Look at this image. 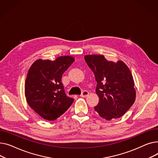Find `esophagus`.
<instances>
[{"instance_id":"1","label":"esophagus","mask_w":158,"mask_h":158,"mask_svg":"<svg viewBox=\"0 0 158 158\" xmlns=\"http://www.w3.org/2000/svg\"><path fill=\"white\" fill-rule=\"evenodd\" d=\"M89 92L87 90H83L82 92V93L81 94L80 96L82 97V98H85L89 95Z\"/></svg>"}]
</instances>
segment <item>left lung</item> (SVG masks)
<instances>
[{
  "instance_id": "8db88e82",
  "label": "left lung",
  "mask_w": 158,
  "mask_h": 158,
  "mask_svg": "<svg viewBox=\"0 0 158 158\" xmlns=\"http://www.w3.org/2000/svg\"><path fill=\"white\" fill-rule=\"evenodd\" d=\"M84 58L97 81L96 92L99 101L95 111L107 120L122 117L136 98L129 68L121 60L108 61L102 55H87Z\"/></svg>"
}]
</instances>
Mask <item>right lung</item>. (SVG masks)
I'll use <instances>...</instances> for the list:
<instances>
[{
	"label": "right lung",
	"instance_id": "right-lung-1",
	"mask_svg": "<svg viewBox=\"0 0 158 158\" xmlns=\"http://www.w3.org/2000/svg\"><path fill=\"white\" fill-rule=\"evenodd\" d=\"M75 60L60 56L55 60L38 59L31 66L25 84L27 102L42 118L55 120L72 105L74 99L65 93L62 76Z\"/></svg>",
	"mask_w": 158,
	"mask_h": 158
}]
</instances>
